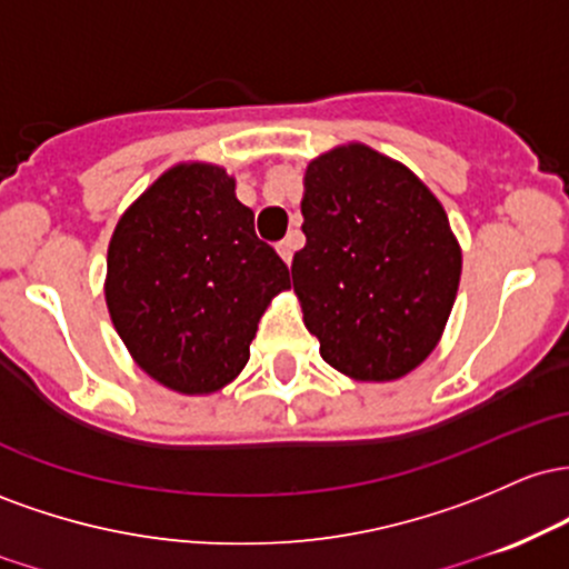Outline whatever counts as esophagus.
<instances>
[{
	"label": "esophagus",
	"mask_w": 569,
	"mask_h": 569,
	"mask_svg": "<svg viewBox=\"0 0 569 569\" xmlns=\"http://www.w3.org/2000/svg\"><path fill=\"white\" fill-rule=\"evenodd\" d=\"M296 247H298V236H296V233H290V236H287V239H282V241H279V244H277L279 258H282L287 266L292 263V252H296Z\"/></svg>",
	"instance_id": "34e87169"
}]
</instances>
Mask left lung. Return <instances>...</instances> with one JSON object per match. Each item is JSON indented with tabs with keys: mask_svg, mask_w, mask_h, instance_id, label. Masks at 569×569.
Returning <instances> with one entry per match:
<instances>
[{
	"mask_svg": "<svg viewBox=\"0 0 569 569\" xmlns=\"http://www.w3.org/2000/svg\"><path fill=\"white\" fill-rule=\"evenodd\" d=\"M303 188L292 287L319 355L349 379H400L455 306L462 252L449 217L411 169L360 142L315 158Z\"/></svg>",
	"mask_w": 569,
	"mask_h": 569,
	"instance_id": "1",
	"label": "left lung"
}]
</instances>
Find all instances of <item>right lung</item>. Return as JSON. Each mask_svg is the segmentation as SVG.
<instances>
[{
    "mask_svg": "<svg viewBox=\"0 0 569 569\" xmlns=\"http://www.w3.org/2000/svg\"><path fill=\"white\" fill-rule=\"evenodd\" d=\"M287 287L284 260L212 163L163 171L107 250L114 330L147 376L182 395L217 392L241 373L266 306Z\"/></svg>",
    "mask_w": 569,
    "mask_h": 569,
    "instance_id": "1",
    "label": "right lung"
}]
</instances>
